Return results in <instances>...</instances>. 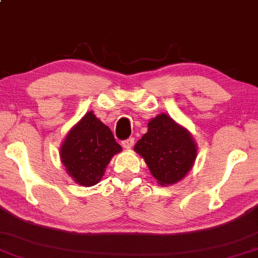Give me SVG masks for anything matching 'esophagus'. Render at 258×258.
<instances>
[{
  "instance_id": "esophagus-1",
  "label": "esophagus",
  "mask_w": 258,
  "mask_h": 258,
  "mask_svg": "<svg viewBox=\"0 0 258 258\" xmlns=\"http://www.w3.org/2000/svg\"><path fill=\"white\" fill-rule=\"evenodd\" d=\"M122 144V146H123V149H132V146H133V144H135V138H128V139H126V140H123V142L121 143Z\"/></svg>"
}]
</instances>
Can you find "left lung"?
Returning a JSON list of instances; mask_svg holds the SVG:
<instances>
[{
  "label": "left lung",
  "instance_id": "obj_1",
  "mask_svg": "<svg viewBox=\"0 0 258 258\" xmlns=\"http://www.w3.org/2000/svg\"><path fill=\"white\" fill-rule=\"evenodd\" d=\"M135 150L145 159L160 185L183 179L197 156V147L190 133L164 113L149 122V131L138 140Z\"/></svg>",
  "mask_w": 258,
  "mask_h": 258
}]
</instances>
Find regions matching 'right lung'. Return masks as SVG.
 I'll list each match as a JSON object with an SVG mask.
<instances>
[{
  "label": "right lung",
  "instance_id": "1",
  "mask_svg": "<svg viewBox=\"0 0 258 258\" xmlns=\"http://www.w3.org/2000/svg\"><path fill=\"white\" fill-rule=\"evenodd\" d=\"M120 151L111 130L88 112L67 135L60 156L78 184L92 186L99 183L112 157Z\"/></svg>",
  "mask_w": 258,
  "mask_h": 258
}]
</instances>
